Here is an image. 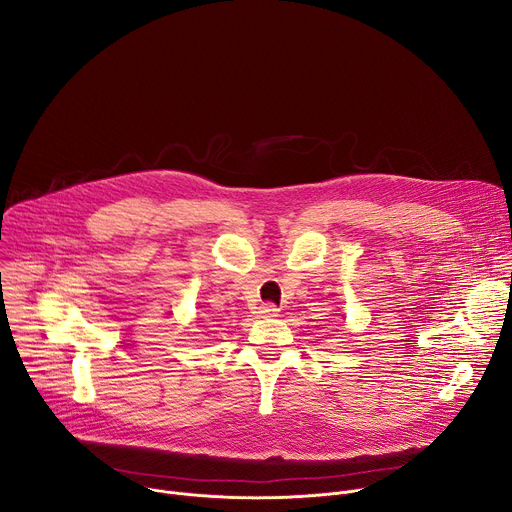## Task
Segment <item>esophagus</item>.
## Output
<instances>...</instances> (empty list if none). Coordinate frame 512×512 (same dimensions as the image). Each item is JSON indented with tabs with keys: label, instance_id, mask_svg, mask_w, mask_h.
Masks as SVG:
<instances>
[{
	"label": "esophagus",
	"instance_id": "34e87169",
	"mask_svg": "<svg viewBox=\"0 0 512 512\" xmlns=\"http://www.w3.org/2000/svg\"><path fill=\"white\" fill-rule=\"evenodd\" d=\"M259 316H261V318H275V316H279V310H277V306H273V304H263V306L259 308Z\"/></svg>",
	"mask_w": 512,
	"mask_h": 512
}]
</instances>
